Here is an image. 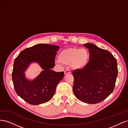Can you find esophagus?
Instances as JSON below:
<instances>
[{"label":"esophagus","mask_w":128,"mask_h":128,"mask_svg":"<svg viewBox=\"0 0 128 128\" xmlns=\"http://www.w3.org/2000/svg\"><path fill=\"white\" fill-rule=\"evenodd\" d=\"M64 75H67V74H71V72L70 71L68 70V69H66V70H65L64 72Z\"/></svg>","instance_id":"esophagus-1"}]
</instances>
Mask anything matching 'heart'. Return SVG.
Here are the masks:
<instances>
[{
  "label": "heart",
  "mask_w": 128,
  "mask_h": 128,
  "mask_svg": "<svg viewBox=\"0 0 128 128\" xmlns=\"http://www.w3.org/2000/svg\"><path fill=\"white\" fill-rule=\"evenodd\" d=\"M58 64L66 65L70 64L72 68L75 69H80L87 65L90 59L88 52L85 48H68L62 51L59 54Z\"/></svg>",
  "instance_id": "1"
}]
</instances>
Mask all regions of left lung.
<instances>
[{"instance_id":"left-lung-1","label":"left lung","mask_w":128,"mask_h":128,"mask_svg":"<svg viewBox=\"0 0 128 128\" xmlns=\"http://www.w3.org/2000/svg\"><path fill=\"white\" fill-rule=\"evenodd\" d=\"M83 45L88 49L90 61L84 68L73 71V92L81 102L99 103L114 90L118 74L117 61L107 50L91 43Z\"/></svg>"}]
</instances>
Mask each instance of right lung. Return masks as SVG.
Wrapping results in <instances>:
<instances>
[{"label":"right lung","instance_id":"1","mask_svg":"<svg viewBox=\"0 0 128 128\" xmlns=\"http://www.w3.org/2000/svg\"><path fill=\"white\" fill-rule=\"evenodd\" d=\"M59 46L39 44L21 51L14 60L12 80L15 92L24 101L37 105L50 101L54 94L57 84L62 80L64 72L52 70ZM36 62L44 69L32 81L24 72L32 63Z\"/></svg>","mask_w":128,"mask_h":128}]
</instances>
